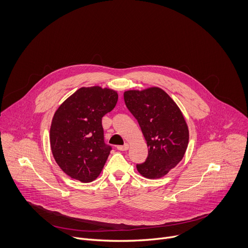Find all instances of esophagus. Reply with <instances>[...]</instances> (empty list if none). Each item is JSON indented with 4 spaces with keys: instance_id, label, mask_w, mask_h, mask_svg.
<instances>
[{
    "instance_id": "esophagus-1",
    "label": "esophagus",
    "mask_w": 248,
    "mask_h": 248,
    "mask_svg": "<svg viewBox=\"0 0 248 248\" xmlns=\"http://www.w3.org/2000/svg\"><path fill=\"white\" fill-rule=\"evenodd\" d=\"M117 149L120 150V151H126L128 149V144L125 143L124 145H120V146L117 147Z\"/></svg>"
}]
</instances>
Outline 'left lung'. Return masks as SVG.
Wrapping results in <instances>:
<instances>
[{
  "instance_id": "left-lung-1",
  "label": "left lung",
  "mask_w": 248,
  "mask_h": 248,
  "mask_svg": "<svg viewBox=\"0 0 248 248\" xmlns=\"http://www.w3.org/2000/svg\"><path fill=\"white\" fill-rule=\"evenodd\" d=\"M124 103L137 120L148 146V157L137 164L139 173L159 179L178 165L188 145L189 132L178 105L161 88L128 90Z\"/></svg>"
}]
</instances>
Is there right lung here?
Here are the masks:
<instances>
[{"instance_id": "right-lung-1", "label": "right lung", "mask_w": 248, "mask_h": 248, "mask_svg": "<svg viewBox=\"0 0 248 248\" xmlns=\"http://www.w3.org/2000/svg\"><path fill=\"white\" fill-rule=\"evenodd\" d=\"M118 102V93L100 86L81 87L56 111L50 144L59 167L81 183L96 180L112 147L104 142L102 118Z\"/></svg>"}]
</instances>
